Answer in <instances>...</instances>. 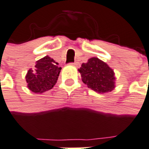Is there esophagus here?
<instances>
[{
  "mask_svg": "<svg viewBox=\"0 0 149 149\" xmlns=\"http://www.w3.org/2000/svg\"><path fill=\"white\" fill-rule=\"evenodd\" d=\"M71 65H75V66H79V63L78 62H77V61H75V62H72V63H70Z\"/></svg>",
  "mask_w": 149,
  "mask_h": 149,
  "instance_id": "obj_1",
  "label": "esophagus"
}]
</instances>
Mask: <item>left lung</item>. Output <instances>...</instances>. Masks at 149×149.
<instances>
[{"mask_svg":"<svg viewBox=\"0 0 149 149\" xmlns=\"http://www.w3.org/2000/svg\"><path fill=\"white\" fill-rule=\"evenodd\" d=\"M79 72L84 83L99 93L111 91L115 87L114 71L98 58H91L82 64Z\"/></svg>","mask_w":149,"mask_h":149,"instance_id":"left-lung-1","label":"left lung"}]
</instances>
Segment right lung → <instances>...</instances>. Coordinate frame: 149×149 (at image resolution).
Here are the masks:
<instances>
[{
	"label": "right lung",
	"instance_id": "1",
	"mask_svg": "<svg viewBox=\"0 0 149 149\" xmlns=\"http://www.w3.org/2000/svg\"><path fill=\"white\" fill-rule=\"evenodd\" d=\"M48 56L36 61L35 71L29 69L26 76L28 88L35 93L41 94L51 89L57 83L61 67Z\"/></svg>",
	"mask_w": 149,
	"mask_h": 149
}]
</instances>
